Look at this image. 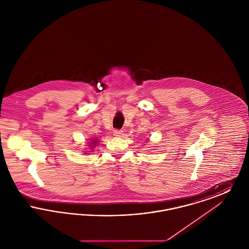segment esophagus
Instances as JSON below:
<instances>
[{"label": "esophagus", "instance_id": "obj_1", "mask_svg": "<svg viewBox=\"0 0 249 249\" xmlns=\"http://www.w3.org/2000/svg\"><path fill=\"white\" fill-rule=\"evenodd\" d=\"M114 135L117 137H120L123 135V131L121 130H114Z\"/></svg>", "mask_w": 249, "mask_h": 249}]
</instances>
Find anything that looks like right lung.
Instances as JSON below:
<instances>
[{
  "mask_svg": "<svg viewBox=\"0 0 249 249\" xmlns=\"http://www.w3.org/2000/svg\"><path fill=\"white\" fill-rule=\"evenodd\" d=\"M91 143H92V144H93V145H96V143H97V142H98V141H97V140H94V141H91Z\"/></svg>",
  "mask_w": 249,
  "mask_h": 249,
  "instance_id": "obj_1",
  "label": "right lung"
}]
</instances>
